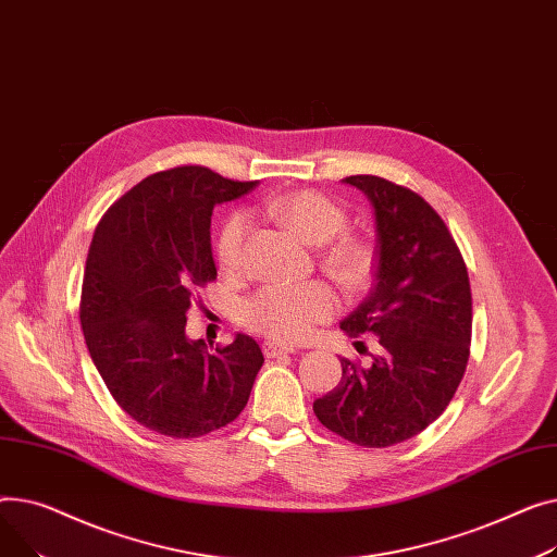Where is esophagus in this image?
Returning <instances> with one entry per match:
<instances>
[{"instance_id": "34e87169", "label": "esophagus", "mask_w": 557, "mask_h": 557, "mask_svg": "<svg viewBox=\"0 0 557 557\" xmlns=\"http://www.w3.org/2000/svg\"><path fill=\"white\" fill-rule=\"evenodd\" d=\"M263 350H265L268 357H281V355H294V352H297V348H294V346H283V344H276V342H268L263 346Z\"/></svg>"}]
</instances>
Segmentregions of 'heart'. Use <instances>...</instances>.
<instances>
[{"label": "heart", "mask_w": 557, "mask_h": 557, "mask_svg": "<svg viewBox=\"0 0 557 557\" xmlns=\"http://www.w3.org/2000/svg\"><path fill=\"white\" fill-rule=\"evenodd\" d=\"M263 209L287 226L294 236L310 245L329 243L346 224L344 209L310 188L274 195L263 202ZM247 224V215L236 211L224 220L220 228L215 251L220 268L226 272H234L240 265ZM369 265V249L350 240L339 243L329 256L331 272L344 285H357L367 276ZM335 310V294L323 283L314 281L294 287L268 285L245 301L243 319L251 331L276 342H301L312 333L314 323L331 319Z\"/></svg>", "instance_id": "b5f03b06"}]
</instances>
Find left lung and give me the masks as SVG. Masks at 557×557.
Returning a JSON list of instances; mask_svg holds the SVG:
<instances>
[{
    "instance_id": "obj_1",
    "label": "left lung",
    "mask_w": 557,
    "mask_h": 557,
    "mask_svg": "<svg viewBox=\"0 0 557 557\" xmlns=\"http://www.w3.org/2000/svg\"><path fill=\"white\" fill-rule=\"evenodd\" d=\"M344 182L373 207L375 281L342 331L350 337L371 333L382 348L369 364L342 357L339 384L312 409L342 438L388 447L430 428L463 380L472 337L470 278L445 222L418 193L375 175Z\"/></svg>"
}]
</instances>
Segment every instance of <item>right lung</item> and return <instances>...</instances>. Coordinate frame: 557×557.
I'll list each match as a JSON object with an SVG mask.
<instances>
[{
  "label": "right lung",
  "instance_id": "obj_1",
  "mask_svg": "<svg viewBox=\"0 0 557 557\" xmlns=\"http://www.w3.org/2000/svg\"><path fill=\"white\" fill-rule=\"evenodd\" d=\"M258 182L205 166L161 171L98 222L83 276L81 325L116 405L144 428L198 438L238 418L263 352L249 335L207 350L186 337L198 287L215 281L211 215Z\"/></svg>",
  "mask_w": 557,
  "mask_h": 557
}]
</instances>
